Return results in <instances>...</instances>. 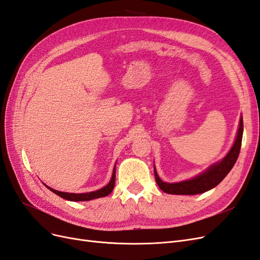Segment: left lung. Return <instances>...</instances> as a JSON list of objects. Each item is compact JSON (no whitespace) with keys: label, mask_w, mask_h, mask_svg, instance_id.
<instances>
[{"label":"left lung","mask_w":260,"mask_h":260,"mask_svg":"<svg viewBox=\"0 0 260 260\" xmlns=\"http://www.w3.org/2000/svg\"><path fill=\"white\" fill-rule=\"evenodd\" d=\"M242 138H243V118L241 116L239 129L237 132V137H235L234 143L230 151L223 157V158L210 165V166L204 170L198 176L193 177L192 179L180 181V182L169 183L162 181L158 174H157L156 168L154 166V174L156 182L158 184L159 188L165 193L168 194H176V195H195L201 194L204 192H207L211 188L217 186L221 181L229 174L234 164L237 162L241 151V144H242Z\"/></svg>","instance_id":"left-lung-1"}]
</instances>
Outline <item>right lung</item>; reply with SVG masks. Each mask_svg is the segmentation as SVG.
<instances>
[{"label": "right lung", "instance_id": "obj_1", "mask_svg": "<svg viewBox=\"0 0 260 260\" xmlns=\"http://www.w3.org/2000/svg\"><path fill=\"white\" fill-rule=\"evenodd\" d=\"M115 177H116V165L113 170V176L111 181H109L108 184L103 186L98 191H93V192H88V193H68V192H60L57 190H54V188L48 186L44 184L46 187L49 188L50 191L55 193L56 195L60 196L61 199L67 200V201H72V202H86V201H91V200H95L100 198H105L108 194H111L113 188L115 186Z\"/></svg>", "mask_w": 260, "mask_h": 260}]
</instances>
